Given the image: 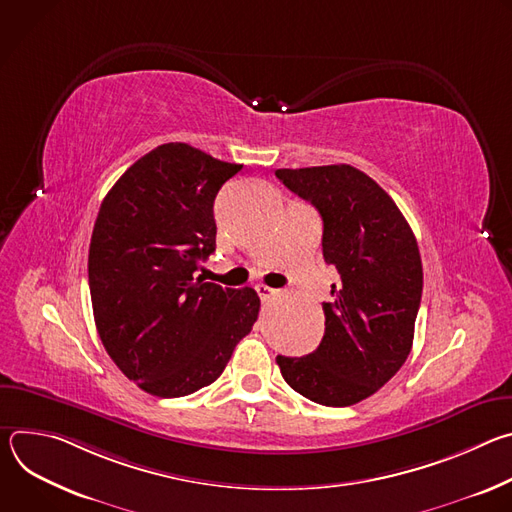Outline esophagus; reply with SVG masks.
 Masks as SVG:
<instances>
[{"instance_id":"34e87169","label":"esophagus","mask_w":512,"mask_h":512,"mask_svg":"<svg viewBox=\"0 0 512 512\" xmlns=\"http://www.w3.org/2000/svg\"><path fill=\"white\" fill-rule=\"evenodd\" d=\"M255 291H257L259 298H261L263 302H267L271 296L277 294V289H273V287H269V285H265V283H257V285H255Z\"/></svg>"}]
</instances>
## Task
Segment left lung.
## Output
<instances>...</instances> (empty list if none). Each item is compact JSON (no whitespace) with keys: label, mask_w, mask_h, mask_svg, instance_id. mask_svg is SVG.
I'll list each match as a JSON object with an SVG mask.
<instances>
[{"label":"left lung","mask_w":512,"mask_h":512,"mask_svg":"<svg viewBox=\"0 0 512 512\" xmlns=\"http://www.w3.org/2000/svg\"><path fill=\"white\" fill-rule=\"evenodd\" d=\"M324 223L322 253L340 283L324 304L320 346L300 358L277 356L285 383L326 407L377 393L403 367L421 304L423 269L415 235L393 198L348 166L275 170Z\"/></svg>","instance_id":"8db88e82"}]
</instances>
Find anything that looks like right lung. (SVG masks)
Segmentation results:
<instances>
[{"instance_id": "1", "label": "right lung", "mask_w": 512, "mask_h": 512, "mask_svg": "<svg viewBox=\"0 0 512 512\" xmlns=\"http://www.w3.org/2000/svg\"><path fill=\"white\" fill-rule=\"evenodd\" d=\"M241 168L164 143L101 202L89 247L93 316L111 360L145 393L172 399L214 383L257 320L255 289L196 275L216 249L214 198Z\"/></svg>"}]
</instances>
